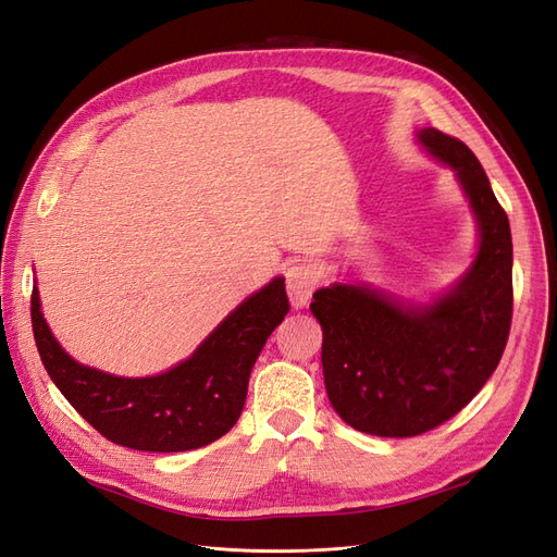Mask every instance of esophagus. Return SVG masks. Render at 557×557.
Instances as JSON below:
<instances>
[{"label":"esophagus","instance_id":"obj_1","mask_svg":"<svg viewBox=\"0 0 557 557\" xmlns=\"http://www.w3.org/2000/svg\"><path fill=\"white\" fill-rule=\"evenodd\" d=\"M285 283H288V297L295 309H305L315 290V272L309 262H295L285 269Z\"/></svg>","mask_w":557,"mask_h":557}]
</instances>
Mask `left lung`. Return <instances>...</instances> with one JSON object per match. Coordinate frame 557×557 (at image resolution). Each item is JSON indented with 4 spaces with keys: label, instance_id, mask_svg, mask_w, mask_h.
I'll return each instance as SVG.
<instances>
[{
    "label": "left lung",
    "instance_id": "obj_1",
    "mask_svg": "<svg viewBox=\"0 0 557 557\" xmlns=\"http://www.w3.org/2000/svg\"><path fill=\"white\" fill-rule=\"evenodd\" d=\"M413 137L460 185L476 223L474 258L430 297L356 278L330 283L311 301L332 409L374 436L423 434L467 407L497 369L511 327V227L491 181L462 141L434 127Z\"/></svg>",
    "mask_w": 557,
    "mask_h": 557
}]
</instances>
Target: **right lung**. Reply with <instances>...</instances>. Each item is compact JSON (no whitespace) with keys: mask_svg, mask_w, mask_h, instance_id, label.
<instances>
[{"mask_svg":"<svg viewBox=\"0 0 557 557\" xmlns=\"http://www.w3.org/2000/svg\"><path fill=\"white\" fill-rule=\"evenodd\" d=\"M285 278L274 276L218 323L188 358L153 376H117L81 364L50 332L32 290V330L46 372L66 401L109 442L178 453L227 434L242 416L250 369L288 313Z\"/></svg>","mask_w":557,"mask_h":557,"instance_id":"1","label":"right lung"}]
</instances>
